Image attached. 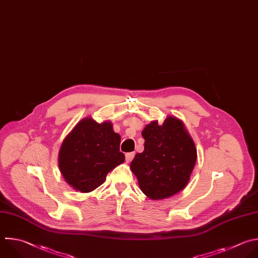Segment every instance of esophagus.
<instances>
[{"label":"esophagus","instance_id":"obj_1","mask_svg":"<svg viewBox=\"0 0 258 258\" xmlns=\"http://www.w3.org/2000/svg\"><path fill=\"white\" fill-rule=\"evenodd\" d=\"M134 157H135V152L126 153V154H125V161H126L127 163H130V162L134 159Z\"/></svg>","mask_w":258,"mask_h":258}]
</instances>
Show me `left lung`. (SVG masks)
Masks as SVG:
<instances>
[{"mask_svg": "<svg viewBox=\"0 0 258 258\" xmlns=\"http://www.w3.org/2000/svg\"><path fill=\"white\" fill-rule=\"evenodd\" d=\"M142 136L144 152L131 163L142 191L151 200H163L182 190L197 161L195 143L183 123L168 116L161 125L149 123Z\"/></svg>", "mask_w": 258, "mask_h": 258, "instance_id": "left-lung-1", "label": "left lung"}]
</instances>
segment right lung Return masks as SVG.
<instances>
[{
	"label": "right lung",
	"instance_id": "add662e5",
	"mask_svg": "<svg viewBox=\"0 0 258 258\" xmlns=\"http://www.w3.org/2000/svg\"><path fill=\"white\" fill-rule=\"evenodd\" d=\"M120 136L109 121L82 119L63 140L58 166L66 181L81 192L100 186L107 173L124 162L119 151Z\"/></svg>",
	"mask_w": 258,
	"mask_h": 258
}]
</instances>
